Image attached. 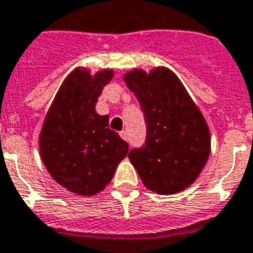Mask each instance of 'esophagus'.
<instances>
[{"instance_id":"esophagus-1","label":"esophagus","mask_w":253,"mask_h":253,"mask_svg":"<svg viewBox=\"0 0 253 253\" xmlns=\"http://www.w3.org/2000/svg\"><path fill=\"white\" fill-rule=\"evenodd\" d=\"M120 136H121V139H123V140H128V132H126V130H123V132H120Z\"/></svg>"}]
</instances>
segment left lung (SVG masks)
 <instances>
[{
    "instance_id": "1",
    "label": "left lung",
    "mask_w": 253,
    "mask_h": 253,
    "mask_svg": "<svg viewBox=\"0 0 253 253\" xmlns=\"http://www.w3.org/2000/svg\"><path fill=\"white\" fill-rule=\"evenodd\" d=\"M124 82L139 99L147 140L128 158L148 190L176 194L200 176L210 155V130L180 79L167 67L133 68Z\"/></svg>"
}]
</instances>
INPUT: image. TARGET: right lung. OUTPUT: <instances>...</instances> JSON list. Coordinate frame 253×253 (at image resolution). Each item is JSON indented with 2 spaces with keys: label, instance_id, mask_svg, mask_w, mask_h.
Returning a JSON list of instances; mask_svg holds the SVG:
<instances>
[{
  "label": "right lung",
  "instance_id": "add662e5",
  "mask_svg": "<svg viewBox=\"0 0 253 253\" xmlns=\"http://www.w3.org/2000/svg\"><path fill=\"white\" fill-rule=\"evenodd\" d=\"M113 70L91 75L78 67L68 74L45 114L39 149L53 180L74 194L90 197L109 185L128 154V144L109 129V116H99L95 105Z\"/></svg>",
  "mask_w": 253,
  "mask_h": 253
}]
</instances>
